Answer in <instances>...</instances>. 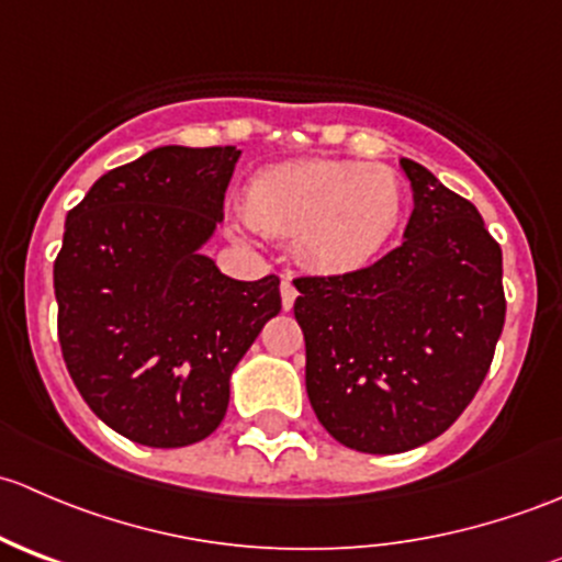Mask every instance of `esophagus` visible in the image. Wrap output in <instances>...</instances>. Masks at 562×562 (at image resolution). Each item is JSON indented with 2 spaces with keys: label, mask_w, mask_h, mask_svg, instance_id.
Returning <instances> with one entry per match:
<instances>
[{
  "label": "esophagus",
  "mask_w": 562,
  "mask_h": 562,
  "mask_svg": "<svg viewBox=\"0 0 562 562\" xmlns=\"http://www.w3.org/2000/svg\"><path fill=\"white\" fill-rule=\"evenodd\" d=\"M280 296H282V307L291 310V307H293V302H296V296H299V291H296V285H293L291 277H282Z\"/></svg>",
  "instance_id": "obj_1"
}]
</instances>
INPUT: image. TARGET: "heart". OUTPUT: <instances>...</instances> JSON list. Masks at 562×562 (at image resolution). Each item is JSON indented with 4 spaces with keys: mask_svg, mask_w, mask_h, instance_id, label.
<instances>
[{
    "mask_svg": "<svg viewBox=\"0 0 562 562\" xmlns=\"http://www.w3.org/2000/svg\"><path fill=\"white\" fill-rule=\"evenodd\" d=\"M405 192L386 166L356 160H293L255 173L241 231L255 225L296 234V255L321 274L370 266L394 239Z\"/></svg>",
    "mask_w": 562,
    "mask_h": 562,
    "instance_id": "1",
    "label": "heart"
}]
</instances>
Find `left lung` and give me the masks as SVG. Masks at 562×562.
<instances>
[{"label": "left lung", "instance_id": "obj_1", "mask_svg": "<svg viewBox=\"0 0 562 562\" xmlns=\"http://www.w3.org/2000/svg\"><path fill=\"white\" fill-rule=\"evenodd\" d=\"M405 241L367 269L299 277L317 422L364 454L429 443L462 416L490 372L506 321L503 252L479 209L418 162Z\"/></svg>", "mask_w": 562, "mask_h": 562}]
</instances>
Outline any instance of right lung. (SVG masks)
<instances>
[{"mask_svg": "<svg viewBox=\"0 0 562 562\" xmlns=\"http://www.w3.org/2000/svg\"><path fill=\"white\" fill-rule=\"evenodd\" d=\"M236 146H160L100 176L54 260L59 345L83 402L151 449L209 438L231 372L282 307L280 277L241 282L201 247L223 223Z\"/></svg>", "mask_w": 562, "mask_h": 562, "instance_id": "add662e5", "label": "right lung"}]
</instances>
